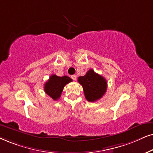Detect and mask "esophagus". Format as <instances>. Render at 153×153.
Wrapping results in <instances>:
<instances>
[{
	"instance_id": "1",
	"label": "esophagus",
	"mask_w": 153,
	"mask_h": 153,
	"mask_svg": "<svg viewBox=\"0 0 153 153\" xmlns=\"http://www.w3.org/2000/svg\"><path fill=\"white\" fill-rule=\"evenodd\" d=\"M71 78H72L73 80H76L77 76L75 75H71Z\"/></svg>"
}]
</instances>
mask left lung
Wrapping results in <instances>:
<instances>
[{"label": "left lung", "instance_id": "8db88e82", "mask_svg": "<svg viewBox=\"0 0 153 153\" xmlns=\"http://www.w3.org/2000/svg\"><path fill=\"white\" fill-rule=\"evenodd\" d=\"M78 81L82 86L85 97L89 102L100 99L106 91V80L92 69H89L84 76L79 77Z\"/></svg>", "mask_w": 153, "mask_h": 153}]
</instances>
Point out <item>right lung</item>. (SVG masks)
Instances as JSON below:
<instances>
[{"label":"right lung","mask_w":153,"mask_h":153,"mask_svg":"<svg viewBox=\"0 0 153 153\" xmlns=\"http://www.w3.org/2000/svg\"><path fill=\"white\" fill-rule=\"evenodd\" d=\"M72 81V79L66 75L59 77L53 74L45 84L44 91L53 100L56 101L60 98L65 85Z\"/></svg>","instance_id":"obj_1"}]
</instances>
